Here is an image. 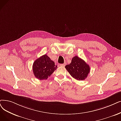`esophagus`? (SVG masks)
<instances>
[{"label":"esophagus","mask_w":121,"mask_h":121,"mask_svg":"<svg viewBox=\"0 0 121 121\" xmlns=\"http://www.w3.org/2000/svg\"><path fill=\"white\" fill-rule=\"evenodd\" d=\"M65 64H61L60 66H65Z\"/></svg>","instance_id":"esophagus-1"}]
</instances>
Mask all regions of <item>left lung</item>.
<instances>
[{"label":"left lung","instance_id":"left-lung-1","mask_svg":"<svg viewBox=\"0 0 121 121\" xmlns=\"http://www.w3.org/2000/svg\"><path fill=\"white\" fill-rule=\"evenodd\" d=\"M65 67L71 76L78 80H84L90 72L89 65L77 56L72 58L71 63Z\"/></svg>","mask_w":121,"mask_h":121}]
</instances>
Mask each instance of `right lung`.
Wrapping results in <instances>:
<instances>
[{"mask_svg":"<svg viewBox=\"0 0 121 121\" xmlns=\"http://www.w3.org/2000/svg\"><path fill=\"white\" fill-rule=\"evenodd\" d=\"M56 69L55 62L47 55L38 58L33 65L34 75L39 80L47 79Z\"/></svg>","mask_w":121,"mask_h":121,"instance_id":"add662e5","label":"right lung"}]
</instances>
